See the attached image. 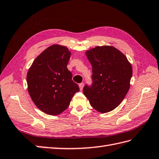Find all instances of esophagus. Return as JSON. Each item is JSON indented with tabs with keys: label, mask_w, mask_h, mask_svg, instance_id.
Here are the masks:
<instances>
[{
	"label": "esophagus",
	"mask_w": 159,
	"mask_h": 159,
	"mask_svg": "<svg viewBox=\"0 0 159 159\" xmlns=\"http://www.w3.org/2000/svg\"><path fill=\"white\" fill-rule=\"evenodd\" d=\"M84 86V83H81V84H79V87H80V90H83Z\"/></svg>",
	"instance_id": "34e87169"
}]
</instances>
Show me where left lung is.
Instances as JSON below:
<instances>
[{
    "mask_svg": "<svg viewBox=\"0 0 159 159\" xmlns=\"http://www.w3.org/2000/svg\"><path fill=\"white\" fill-rule=\"evenodd\" d=\"M86 54L93 68V84H86L83 93L97 111H112L129 90L131 65L120 51L108 45L91 49Z\"/></svg>",
    "mask_w": 159,
    "mask_h": 159,
    "instance_id": "left-lung-1",
    "label": "left lung"
}]
</instances>
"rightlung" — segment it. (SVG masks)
<instances>
[{
	"label": "right lung",
	"mask_w": 159,
	"mask_h": 159,
	"mask_svg": "<svg viewBox=\"0 0 159 159\" xmlns=\"http://www.w3.org/2000/svg\"><path fill=\"white\" fill-rule=\"evenodd\" d=\"M70 57L67 48L51 45L37 56L28 71V90L32 100L48 114H61L80 91L66 67Z\"/></svg>",
	"instance_id": "1"
}]
</instances>
